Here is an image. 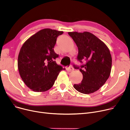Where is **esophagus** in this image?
<instances>
[{"label":"esophagus","mask_w":130,"mask_h":130,"mask_svg":"<svg viewBox=\"0 0 130 130\" xmlns=\"http://www.w3.org/2000/svg\"><path fill=\"white\" fill-rule=\"evenodd\" d=\"M73 70H74V69H73V67L72 66L66 68V71H68V72H72Z\"/></svg>","instance_id":"34e87169"}]
</instances>
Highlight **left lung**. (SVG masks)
Masks as SVG:
<instances>
[{"label": "left lung", "mask_w": 130, "mask_h": 130, "mask_svg": "<svg viewBox=\"0 0 130 130\" xmlns=\"http://www.w3.org/2000/svg\"><path fill=\"white\" fill-rule=\"evenodd\" d=\"M68 34L78 47V60L85 62L80 68L76 67L82 73L83 79L73 86L80 93H93L105 83L110 75L112 62L110 51L102 40L90 32Z\"/></svg>", "instance_id": "obj_1"}]
</instances>
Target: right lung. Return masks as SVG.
I'll return each mask as SVG.
<instances>
[{
  "mask_svg": "<svg viewBox=\"0 0 130 130\" xmlns=\"http://www.w3.org/2000/svg\"><path fill=\"white\" fill-rule=\"evenodd\" d=\"M63 33L50 28L42 29L27 39L20 48L19 73L24 83L34 92L50 90L59 73L65 70L54 60L58 57L54 51L56 39Z\"/></svg>",
  "mask_w": 130,
  "mask_h": 130,
  "instance_id": "add662e5",
  "label": "right lung"
}]
</instances>
